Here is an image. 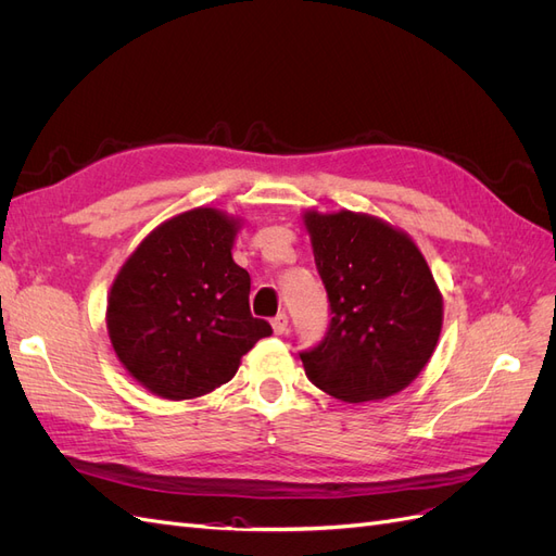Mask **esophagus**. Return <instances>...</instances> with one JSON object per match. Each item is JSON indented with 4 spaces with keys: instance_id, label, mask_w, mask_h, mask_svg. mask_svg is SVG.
Wrapping results in <instances>:
<instances>
[{
    "instance_id": "obj_1",
    "label": "esophagus",
    "mask_w": 556,
    "mask_h": 556,
    "mask_svg": "<svg viewBox=\"0 0 556 556\" xmlns=\"http://www.w3.org/2000/svg\"><path fill=\"white\" fill-rule=\"evenodd\" d=\"M288 323H290L288 315H285V313H278V315L271 319V327H274V331L280 336V333L288 331Z\"/></svg>"
}]
</instances>
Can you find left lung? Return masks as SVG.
<instances>
[{
    "label": "left lung",
    "mask_w": 556,
    "mask_h": 556,
    "mask_svg": "<svg viewBox=\"0 0 556 556\" xmlns=\"http://www.w3.org/2000/svg\"><path fill=\"white\" fill-rule=\"evenodd\" d=\"M331 323L299 352L308 380L350 403L387 399L431 359L443 327V296L408 233L366 213L306 211Z\"/></svg>",
    "instance_id": "1"
}]
</instances>
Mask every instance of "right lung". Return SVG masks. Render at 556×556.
<instances>
[{"mask_svg": "<svg viewBox=\"0 0 556 556\" xmlns=\"http://www.w3.org/2000/svg\"><path fill=\"white\" fill-rule=\"evenodd\" d=\"M237 231V217L217 208L185 211L150 231L113 280L111 345L129 376L162 399L213 392L271 336L250 313L248 271L231 260Z\"/></svg>", "mask_w": 556, "mask_h": 556, "instance_id": "add662e5", "label": "right lung"}]
</instances>
